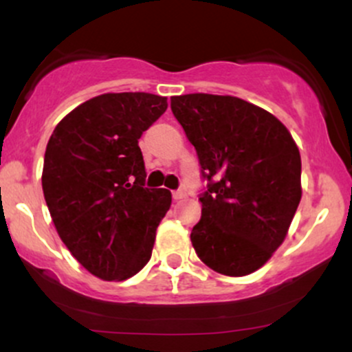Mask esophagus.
<instances>
[{"label": "esophagus", "instance_id": "esophagus-1", "mask_svg": "<svg viewBox=\"0 0 352 352\" xmlns=\"http://www.w3.org/2000/svg\"><path fill=\"white\" fill-rule=\"evenodd\" d=\"M185 195H187V193H185V190H175V192L172 193L173 200H182V199H185Z\"/></svg>", "mask_w": 352, "mask_h": 352}]
</instances>
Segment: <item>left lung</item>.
Masks as SVG:
<instances>
[{"label":"left lung","instance_id":"8db88e82","mask_svg":"<svg viewBox=\"0 0 352 352\" xmlns=\"http://www.w3.org/2000/svg\"><path fill=\"white\" fill-rule=\"evenodd\" d=\"M170 107L207 180L193 248L217 273L256 272L283 243L301 200L292 134L265 109L232 96H175Z\"/></svg>","mask_w":352,"mask_h":352}]
</instances>
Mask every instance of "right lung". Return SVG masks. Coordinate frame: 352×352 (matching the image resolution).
<instances>
[{"mask_svg": "<svg viewBox=\"0 0 352 352\" xmlns=\"http://www.w3.org/2000/svg\"><path fill=\"white\" fill-rule=\"evenodd\" d=\"M167 98L119 92L89 99L56 125L43 167V192L72 256L106 281L134 276L151 260L172 193L145 187L140 135Z\"/></svg>", "mask_w": 352, "mask_h": 352, "instance_id": "1", "label": "right lung"}]
</instances>
